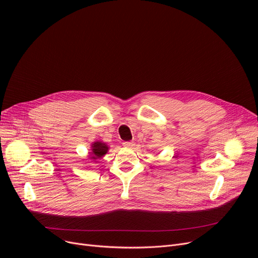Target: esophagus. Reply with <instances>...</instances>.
Instances as JSON below:
<instances>
[{
    "mask_svg": "<svg viewBox=\"0 0 258 258\" xmlns=\"http://www.w3.org/2000/svg\"><path fill=\"white\" fill-rule=\"evenodd\" d=\"M122 144H123V146H125V147H133L134 146V142L133 141H125V142H123Z\"/></svg>",
    "mask_w": 258,
    "mask_h": 258,
    "instance_id": "34e87169",
    "label": "esophagus"
}]
</instances>
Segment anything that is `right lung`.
Segmentation results:
<instances>
[{"label":"right lung","instance_id":"1","mask_svg":"<svg viewBox=\"0 0 258 258\" xmlns=\"http://www.w3.org/2000/svg\"><path fill=\"white\" fill-rule=\"evenodd\" d=\"M92 152L90 153V159L91 160H97V159H101L108 151V147L105 143L100 142V141H96L94 142L91 146Z\"/></svg>","mask_w":258,"mask_h":258}]
</instances>
